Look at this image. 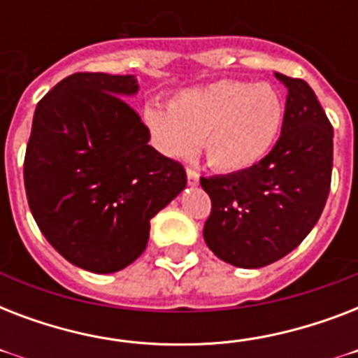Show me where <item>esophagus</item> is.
I'll return each mask as SVG.
<instances>
[{
    "instance_id": "esophagus-1",
    "label": "esophagus",
    "mask_w": 358,
    "mask_h": 358,
    "mask_svg": "<svg viewBox=\"0 0 358 358\" xmlns=\"http://www.w3.org/2000/svg\"><path fill=\"white\" fill-rule=\"evenodd\" d=\"M199 178H201V174L196 173L195 169H187V184L196 185L199 184Z\"/></svg>"
}]
</instances>
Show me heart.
<instances>
[{
  "mask_svg": "<svg viewBox=\"0 0 358 358\" xmlns=\"http://www.w3.org/2000/svg\"><path fill=\"white\" fill-rule=\"evenodd\" d=\"M143 119L165 156L191 157L202 141L213 169L239 173L273 148L282 128L284 102L269 83L223 80L180 92L169 109L148 103Z\"/></svg>",
  "mask_w": 358,
  "mask_h": 358,
  "instance_id": "1",
  "label": "heart"
}]
</instances>
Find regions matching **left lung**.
<instances>
[{
  "instance_id": "1",
  "label": "left lung",
  "mask_w": 358,
  "mask_h": 358,
  "mask_svg": "<svg viewBox=\"0 0 358 358\" xmlns=\"http://www.w3.org/2000/svg\"><path fill=\"white\" fill-rule=\"evenodd\" d=\"M286 108L280 137L262 162L201 178L212 199L204 241L245 269L269 266L297 247L322 215L333 173V126L306 81L277 74Z\"/></svg>"
}]
</instances>
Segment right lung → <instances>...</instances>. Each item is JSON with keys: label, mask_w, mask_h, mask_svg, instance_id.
<instances>
[{"label": "right lung", "mask_w": 358, "mask_h": 358, "mask_svg": "<svg viewBox=\"0 0 358 358\" xmlns=\"http://www.w3.org/2000/svg\"><path fill=\"white\" fill-rule=\"evenodd\" d=\"M134 76L78 72L36 103L25 195L44 238L70 264L115 273L143 255L150 219L187 184L180 162L148 145L124 96Z\"/></svg>", "instance_id": "obj_1"}]
</instances>
